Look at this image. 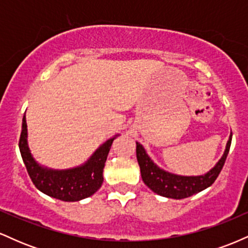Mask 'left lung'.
Listing matches in <instances>:
<instances>
[{
    "instance_id": "left-lung-1",
    "label": "left lung",
    "mask_w": 248,
    "mask_h": 248,
    "mask_svg": "<svg viewBox=\"0 0 248 248\" xmlns=\"http://www.w3.org/2000/svg\"><path fill=\"white\" fill-rule=\"evenodd\" d=\"M232 133L225 147L224 154L217 163L203 175L184 176L167 171L154 162L140 142H136V158L144 184L157 195L167 198L182 199L190 197L211 186L223 169L225 160L231 147Z\"/></svg>"
}]
</instances>
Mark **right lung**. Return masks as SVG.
I'll use <instances>...</instances> for the list:
<instances>
[{"mask_svg":"<svg viewBox=\"0 0 248 248\" xmlns=\"http://www.w3.org/2000/svg\"><path fill=\"white\" fill-rule=\"evenodd\" d=\"M120 134L100 144L87 161L69 169H53L38 163L28 143V126L25 115L22 121L19 152L31 181L39 191L64 202H78L90 197L100 189L104 182V168L113 141Z\"/></svg>","mask_w":248,"mask_h":248,"instance_id":"right-lung-1","label":"right lung"}]
</instances>
